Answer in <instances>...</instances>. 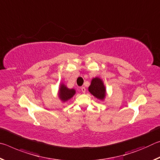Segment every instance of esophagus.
Returning a JSON list of instances; mask_svg holds the SVG:
<instances>
[{
  "label": "esophagus",
  "mask_w": 160,
  "mask_h": 160,
  "mask_svg": "<svg viewBox=\"0 0 160 160\" xmlns=\"http://www.w3.org/2000/svg\"><path fill=\"white\" fill-rule=\"evenodd\" d=\"M81 91H82V92H83V93H85V92H86V88H85V87H82V88H81Z\"/></svg>",
  "instance_id": "esophagus-1"
}]
</instances>
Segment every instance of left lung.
I'll return each mask as SVG.
<instances>
[{
    "mask_svg": "<svg viewBox=\"0 0 160 160\" xmlns=\"http://www.w3.org/2000/svg\"><path fill=\"white\" fill-rule=\"evenodd\" d=\"M88 90L94 97L100 100H104L106 97V88L99 78H94L91 81Z\"/></svg>",
    "mask_w": 160,
    "mask_h": 160,
    "instance_id": "obj_1",
    "label": "left lung"
}]
</instances>
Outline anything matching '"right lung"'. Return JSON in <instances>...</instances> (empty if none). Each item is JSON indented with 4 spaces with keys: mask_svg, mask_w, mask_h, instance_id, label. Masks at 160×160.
<instances>
[{
    "mask_svg": "<svg viewBox=\"0 0 160 160\" xmlns=\"http://www.w3.org/2000/svg\"><path fill=\"white\" fill-rule=\"evenodd\" d=\"M75 90L74 89H69L64 85L61 83L58 90V97L62 102H67L68 100L71 99L75 95Z\"/></svg>",
    "mask_w": 160,
    "mask_h": 160,
    "instance_id": "right-lung-1",
    "label": "right lung"
}]
</instances>
